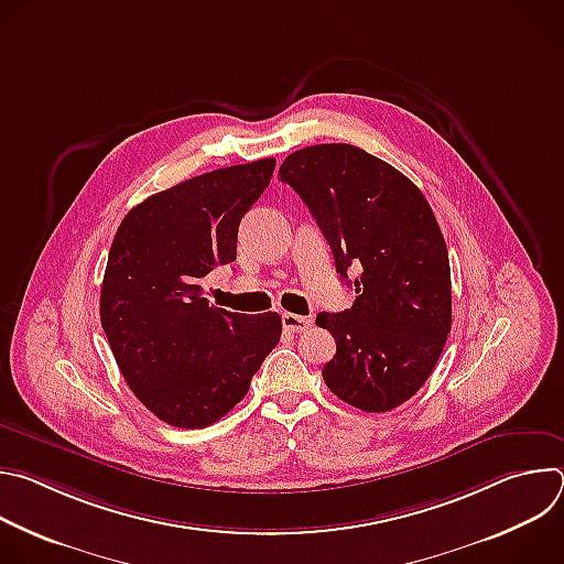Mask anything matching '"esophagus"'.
I'll list each match as a JSON object with an SVG mask.
<instances>
[{"mask_svg": "<svg viewBox=\"0 0 564 564\" xmlns=\"http://www.w3.org/2000/svg\"><path fill=\"white\" fill-rule=\"evenodd\" d=\"M281 321H283V328L290 330V333H303V330H307L310 324H312V318L299 316V314H290V312H285V314L281 316Z\"/></svg>", "mask_w": 564, "mask_h": 564, "instance_id": "34e87169", "label": "esophagus"}]
</instances>
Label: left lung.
<instances>
[{"label": "left lung", "instance_id": "left-lung-1", "mask_svg": "<svg viewBox=\"0 0 564 564\" xmlns=\"http://www.w3.org/2000/svg\"><path fill=\"white\" fill-rule=\"evenodd\" d=\"M330 243L350 310L316 314L337 355L326 386L346 404L386 413L433 372L451 333V265L437 218L420 187L368 151L335 142L290 153L279 170Z\"/></svg>", "mask_w": 564, "mask_h": 564}]
</instances>
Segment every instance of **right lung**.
<instances>
[{
	"instance_id": "right-lung-1",
	"label": "right lung",
	"mask_w": 564,
	"mask_h": 564,
	"mask_svg": "<svg viewBox=\"0 0 564 564\" xmlns=\"http://www.w3.org/2000/svg\"><path fill=\"white\" fill-rule=\"evenodd\" d=\"M276 160L214 170L135 205L120 223L100 292L118 368L158 420L205 429L250 390L281 339V316L209 305L200 279L236 261L238 225Z\"/></svg>"
}]
</instances>
